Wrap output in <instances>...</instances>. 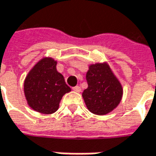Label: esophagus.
<instances>
[{"label":"esophagus","mask_w":156,"mask_h":156,"mask_svg":"<svg viewBox=\"0 0 156 156\" xmlns=\"http://www.w3.org/2000/svg\"><path fill=\"white\" fill-rule=\"evenodd\" d=\"M73 90L76 92V93H80V91H81V88H80L79 86H76V87H73Z\"/></svg>","instance_id":"1"}]
</instances>
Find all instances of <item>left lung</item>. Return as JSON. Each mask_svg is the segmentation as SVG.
Instances as JSON below:
<instances>
[{
    "label": "left lung",
    "mask_w": 156,
    "mask_h": 156,
    "mask_svg": "<svg viewBox=\"0 0 156 156\" xmlns=\"http://www.w3.org/2000/svg\"><path fill=\"white\" fill-rule=\"evenodd\" d=\"M87 88L82 97L87 109L96 115H105L114 110L123 96V87L107 63L89 66L86 75Z\"/></svg>",
    "instance_id": "8db88e82"
}]
</instances>
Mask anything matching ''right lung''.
<instances>
[{
    "label": "right lung",
    "mask_w": 156,
    "mask_h": 156,
    "mask_svg": "<svg viewBox=\"0 0 156 156\" xmlns=\"http://www.w3.org/2000/svg\"><path fill=\"white\" fill-rule=\"evenodd\" d=\"M71 89L62 74L56 70V62L44 57L28 73L24 92L29 106L37 112L51 114L57 111L62 96Z\"/></svg>",
    "instance_id": "1"
}]
</instances>
